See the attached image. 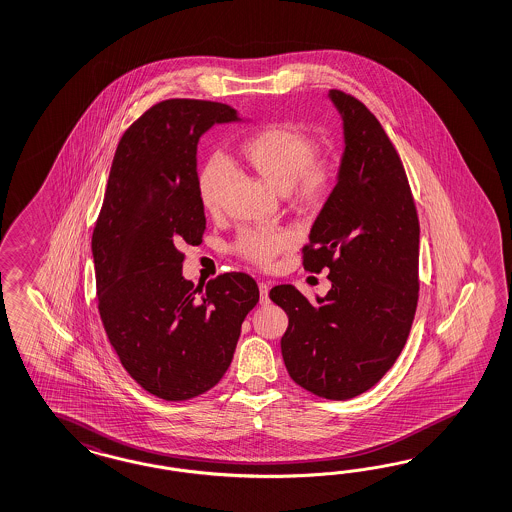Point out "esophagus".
Returning a JSON list of instances; mask_svg holds the SVG:
<instances>
[{
	"mask_svg": "<svg viewBox=\"0 0 512 512\" xmlns=\"http://www.w3.org/2000/svg\"><path fill=\"white\" fill-rule=\"evenodd\" d=\"M268 291H270V287L266 285V283H259V292H261V304H268L270 302V298H268Z\"/></svg>",
	"mask_w": 512,
	"mask_h": 512,
	"instance_id": "esophagus-1",
	"label": "esophagus"
}]
</instances>
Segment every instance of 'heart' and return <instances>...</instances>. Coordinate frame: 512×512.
<instances>
[{
    "label": "heart",
    "instance_id": "1",
    "mask_svg": "<svg viewBox=\"0 0 512 512\" xmlns=\"http://www.w3.org/2000/svg\"><path fill=\"white\" fill-rule=\"evenodd\" d=\"M318 145L305 130L294 125L266 126L244 141L240 156L246 166L287 195L298 210H315L330 194L337 179L332 162L317 158ZM229 169L221 160H212L199 175V199L210 214H218L229 190ZM291 246V236L281 231H244L236 248L251 263L268 266Z\"/></svg>",
    "mask_w": 512,
    "mask_h": 512
}]
</instances>
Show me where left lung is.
I'll list each match as a JSON object with an SVG mask.
<instances>
[{"label":"left lung","mask_w":512,"mask_h":512,"mask_svg":"<svg viewBox=\"0 0 512 512\" xmlns=\"http://www.w3.org/2000/svg\"><path fill=\"white\" fill-rule=\"evenodd\" d=\"M343 121L337 182L304 248V268H330L332 289L311 304L292 285L270 291L289 317L281 337L298 386L324 399L358 397L393 367L417 307L419 220L401 158L358 98L328 93Z\"/></svg>","instance_id":"left-lung-1"}]
</instances>
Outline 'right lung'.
I'll return each mask as SVG.
<instances>
[{
    "label": "right lung",
    "instance_id": "obj_1",
    "mask_svg": "<svg viewBox=\"0 0 512 512\" xmlns=\"http://www.w3.org/2000/svg\"><path fill=\"white\" fill-rule=\"evenodd\" d=\"M242 121L220 102L173 98L123 134L93 231L98 311L111 346L139 386L188 401L229 369L242 322L259 302L253 277L229 272L194 287L182 246L205 233L197 143L214 125Z\"/></svg>",
    "mask_w": 512,
    "mask_h": 512
}]
</instances>
